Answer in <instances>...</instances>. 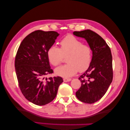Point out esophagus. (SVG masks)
Instances as JSON below:
<instances>
[{
  "instance_id": "obj_1",
  "label": "esophagus",
  "mask_w": 130,
  "mask_h": 130,
  "mask_svg": "<svg viewBox=\"0 0 130 130\" xmlns=\"http://www.w3.org/2000/svg\"><path fill=\"white\" fill-rule=\"evenodd\" d=\"M70 80H71V78H64L63 81L66 82H70Z\"/></svg>"
}]
</instances>
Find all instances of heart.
Masks as SVG:
<instances>
[{
    "instance_id": "obj_1",
    "label": "heart",
    "mask_w": 130,
    "mask_h": 130,
    "mask_svg": "<svg viewBox=\"0 0 130 130\" xmlns=\"http://www.w3.org/2000/svg\"><path fill=\"white\" fill-rule=\"evenodd\" d=\"M60 48L52 45L48 49L47 56L51 64L56 66L66 56L67 64L57 67L55 73L61 77H70L79 71L88 70L92 60V50L81 40L72 35L67 36L60 42Z\"/></svg>"
}]
</instances>
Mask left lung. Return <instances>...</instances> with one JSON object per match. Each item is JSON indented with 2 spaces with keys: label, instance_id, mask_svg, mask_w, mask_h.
<instances>
[{
  "label": "left lung",
  "instance_id": "1",
  "mask_svg": "<svg viewBox=\"0 0 130 130\" xmlns=\"http://www.w3.org/2000/svg\"><path fill=\"white\" fill-rule=\"evenodd\" d=\"M73 34L86 40L93 54L90 66L79 78L81 86L76 96L83 103H94L105 94L113 79L111 51L105 40L91 30L75 31Z\"/></svg>",
  "mask_w": 130,
  "mask_h": 130
}]
</instances>
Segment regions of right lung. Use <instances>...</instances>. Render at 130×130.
<instances>
[{"mask_svg":"<svg viewBox=\"0 0 130 130\" xmlns=\"http://www.w3.org/2000/svg\"><path fill=\"white\" fill-rule=\"evenodd\" d=\"M59 34L54 31L36 30L21 42L15 59L19 87L25 97L37 105H44L56 96L63 82L60 76L45 78L54 73L47 56Z\"/></svg>","mask_w":130,"mask_h":130,"instance_id":"add662e5","label":"right lung"}]
</instances>
